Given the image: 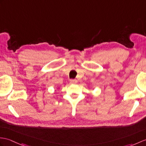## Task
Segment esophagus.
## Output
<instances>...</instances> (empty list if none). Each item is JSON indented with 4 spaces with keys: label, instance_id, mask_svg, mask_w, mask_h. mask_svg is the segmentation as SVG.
I'll return each mask as SVG.
<instances>
[{
    "label": "esophagus",
    "instance_id": "obj_1",
    "mask_svg": "<svg viewBox=\"0 0 146 146\" xmlns=\"http://www.w3.org/2000/svg\"><path fill=\"white\" fill-rule=\"evenodd\" d=\"M70 82H71V83H73V84L76 83L77 80H70Z\"/></svg>",
    "mask_w": 146,
    "mask_h": 146
}]
</instances>
